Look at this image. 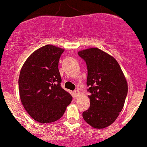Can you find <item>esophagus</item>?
Masks as SVG:
<instances>
[{
    "mask_svg": "<svg viewBox=\"0 0 147 147\" xmlns=\"http://www.w3.org/2000/svg\"><path fill=\"white\" fill-rule=\"evenodd\" d=\"M74 94H75V97H78L80 95V92H79V90H78V89H76V90L74 91Z\"/></svg>",
    "mask_w": 147,
    "mask_h": 147,
    "instance_id": "obj_1",
    "label": "esophagus"
}]
</instances>
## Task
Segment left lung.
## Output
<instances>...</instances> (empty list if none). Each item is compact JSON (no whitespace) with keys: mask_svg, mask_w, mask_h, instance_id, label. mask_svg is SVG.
<instances>
[{"mask_svg":"<svg viewBox=\"0 0 147 147\" xmlns=\"http://www.w3.org/2000/svg\"><path fill=\"white\" fill-rule=\"evenodd\" d=\"M78 55L86 62L91 93L90 107L83 112V118L94 128H105L115 122L124 106L126 79L116 60L98 48L80 51Z\"/></svg>","mask_w":147,"mask_h":147,"instance_id":"1","label":"left lung"}]
</instances>
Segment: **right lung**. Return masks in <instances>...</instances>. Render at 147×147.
Returning a JSON list of instances; mask_svg holds the SVG:
<instances>
[{
  "label": "right lung",
  "mask_w": 147,
  "mask_h": 147,
  "mask_svg": "<svg viewBox=\"0 0 147 147\" xmlns=\"http://www.w3.org/2000/svg\"><path fill=\"white\" fill-rule=\"evenodd\" d=\"M63 51L52 45L42 46L31 54L22 67L18 80L22 103L38 123L58 120L72 100L61 85L58 62Z\"/></svg>",
  "instance_id": "right-lung-1"
}]
</instances>
